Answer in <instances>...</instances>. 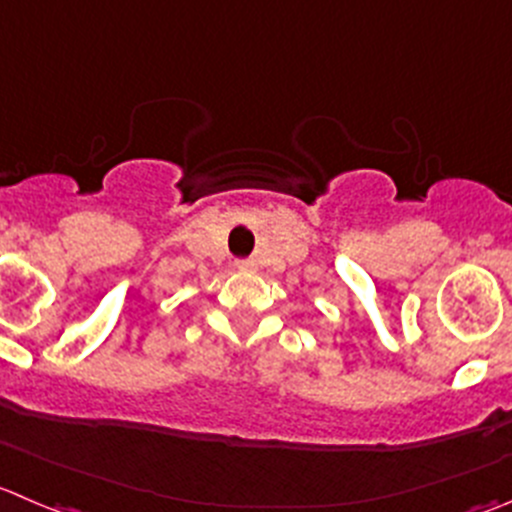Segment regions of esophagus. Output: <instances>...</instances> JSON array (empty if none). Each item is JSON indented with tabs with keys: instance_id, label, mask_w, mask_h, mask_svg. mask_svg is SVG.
<instances>
[{
	"instance_id": "34e87169",
	"label": "esophagus",
	"mask_w": 512,
	"mask_h": 512,
	"mask_svg": "<svg viewBox=\"0 0 512 512\" xmlns=\"http://www.w3.org/2000/svg\"><path fill=\"white\" fill-rule=\"evenodd\" d=\"M235 267L240 272H250V270H255V260H237Z\"/></svg>"
}]
</instances>
